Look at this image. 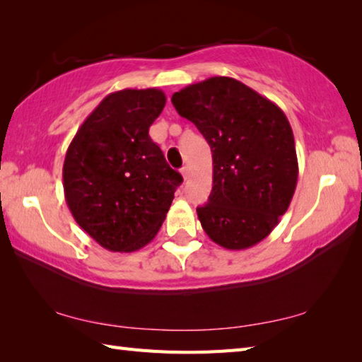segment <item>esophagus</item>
Segmentation results:
<instances>
[{"mask_svg": "<svg viewBox=\"0 0 362 362\" xmlns=\"http://www.w3.org/2000/svg\"><path fill=\"white\" fill-rule=\"evenodd\" d=\"M182 175H183V179H188V177H189V168L188 166H183L182 168Z\"/></svg>", "mask_w": 362, "mask_h": 362, "instance_id": "obj_1", "label": "esophagus"}]
</instances>
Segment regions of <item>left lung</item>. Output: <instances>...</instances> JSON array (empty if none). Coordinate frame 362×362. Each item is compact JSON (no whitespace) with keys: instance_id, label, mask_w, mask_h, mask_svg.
Wrapping results in <instances>:
<instances>
[{"instance_id":"obj_1","label":"left lung","mask_w":362,"mask_h":362,"mask_svg":"<svg viewBox=\"0 0 362 362\" xmlns=\"http://www.w3.org/2000/svg\"><path fill=\"white\" fill-rule=\"evenodd\" d=\"M180 117L213 152V189L197 216L210 240L228 250L263 241L294 196L298 163L294 134L279 105L226 76L173 95Z\"/></svg>"}]
</instances>
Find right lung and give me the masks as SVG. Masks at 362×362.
Here are the masks:
<instances>
[{
	"label": "right lung",
	"mask_w": 362,
	"mask_h": 362,
	"mask_svg": "<svg viewBox=\"0 0 362 362\" xmlns=\"http://www.w3.org/2000/svg\"><path fill=\"white\" fill-rule=\"evenodd\" d=\"M165 104L158 88L115 91L68 146L66 205L83 232L107 250L135 252L149 244L183 182L149 136Z\"/></svg>",
	"instance_id": "add662e5"
}]
</instances>
